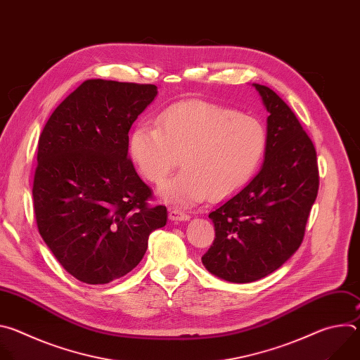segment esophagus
<instances>
[{
  "mask_svg": "<svg viewBox=\"0 0 360 360\" xmlns=\"http://www.w3.org/2000/svg\"><path fill=\"white\" fill-rule=\"evenodd\" d=\"M169 219L171 221H188L189 219V215L186 212H182L179 210H169Z\"/></svg>",
  "mask_w": 360,
  "mask_h": 360,
  "instance_id": "34e87169",
  "label": "esophagus"
}]
</instances>
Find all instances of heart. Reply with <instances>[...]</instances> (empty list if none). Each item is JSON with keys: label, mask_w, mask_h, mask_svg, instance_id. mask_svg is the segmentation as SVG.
Instances as JSON below:
<instances>
[{"label": "heart", "mask_w": 360, "mask_h": 360, "mask_svg": "<svg viewBox=\"0 0 360 360\" xmlns=\"http://www.w3.org/2000/svg\"><path fill=\"white\" fill-rule=\"evenodd\" d=\"M158 125L141 122L129 139V153L139 174L161 185L179 165L185 167L164 188L165 200L189 207L224 199L240 189L258 171L268 148L265 125L255 117L208 101H185L169 107Z\"/></svg>", "instance_id": "heart-1"}]
</instances>
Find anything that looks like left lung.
Returning a JSON list of instances; mask_svg holds the SVG:
<instances>
[{
  "instance_id": "left-lung-1",
  "label": "left lung",
  "mask_w": 360,
  "mask_h": 360,
  "mask_svg": "<svg viewBox=\"0 0 360 360\" xmlns=\"http://www.w3.org/2000/svg\"><path fill=\"white\" fill-rule=\"evenodd\" d=\"M259 91L268 117L265 162L242 191L210 214L215 239L202 256L211 274L248 283L281 268L300 246L319 189L314 142L271 88Z\"/></svg>"
}]
</instances>
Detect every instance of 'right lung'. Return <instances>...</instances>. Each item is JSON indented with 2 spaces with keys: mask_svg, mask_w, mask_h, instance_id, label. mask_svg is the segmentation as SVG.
<instances>
[{
  "mask_svg": "<svg viewBox=\"0 0 360 360\" xmlns=\"http://www.w3.org/2000/svg\"><path fill=\"white\" fill-rule=\"evenodd\" d=\"M152 84L86 79L46 121L32 184L38 232L78 281L104 285L131 272L167 208L128 158V132L157 96Z\"/></svg>",
  "mask_w": 360,
  "mask_h": 360,
  "instance_id": "1",
  "label": "right lung"
}]
</instances>
